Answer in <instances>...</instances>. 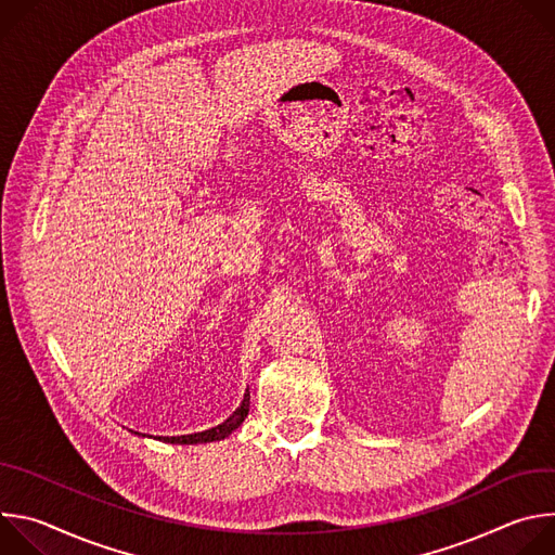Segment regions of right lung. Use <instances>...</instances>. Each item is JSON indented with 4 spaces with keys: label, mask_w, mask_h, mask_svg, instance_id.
Instances as JSON below:
<instances>
[{
    "label": "right lung",
    "mask_w": 555,
    "mask_h": 555,
    "mask_svg": "<svg viewBox=\"0 0 555 555\" xmlns=\"http://www.w3.org/2000/svg\"><path fill=\"white\" fill-rule=\"evenodd\" d=\"M248 411H250V390H246L244 395V402L240 404V409H236L223 424L210 428V430H204V433H193V435H180V437H155L160 441H167V443H180V446H191V443H208V441H219V439H225L232 430L240 428L244 424V420L248 417ZM140 435V433H138Z\"/></svg>",
    "instance_id": "add662e5"
}]
</instances>
